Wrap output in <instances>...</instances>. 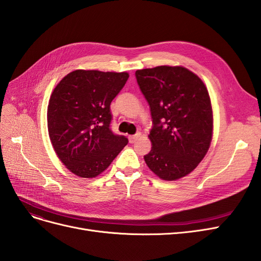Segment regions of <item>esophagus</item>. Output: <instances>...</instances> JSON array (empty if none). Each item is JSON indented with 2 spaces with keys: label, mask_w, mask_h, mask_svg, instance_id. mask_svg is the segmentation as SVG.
I'll use <instances>...</instances> for the list:
<instances>
[{
  "label": "esophagus",
  "mask_w": 261,
  "mask_h": 261,
  "mask_svg": "<svg viewBox=\"0 0 261 261\" xmlns=\"http://www.w3.org/2000/svg\"><path fill=\"white\" fill-rule=\"evenodd\" d=\"M139 137H140V133H137V134H135V135H130V136H128L129 143H130V144L135 143V141H136V140H137Z\"/></svg>",
  "instance_id": "34e87169"
}]
</instances>
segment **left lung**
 Returning a JSON list of instances; mask_svg holds the SVG:
<instances>
[{
  "instance_id": "left-lung-1",
  "label": "left lung",
  "mask_w": 261,
  "mask_h": 261,
  "mask_svg": "<svg viewBox=\"0 0 261 261\" xmlns=\"http://www.w3.org/2000/svg\"><path fill=\"white\" fill-rule=\"evenodd\" d=\"M150 107L152 147L144 159L156 176L175 180L189 174L206 155L212 139L209 93L200 78L181 66L136 70Z\"/></svg>"
}]
</instances>
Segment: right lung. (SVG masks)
Here are the masks:
<instances>
[{
    "instance_id": "right-lung-1",
    "label": "right lung",
    "mask_w": 261,
    "mask_h": 261,
    "mask_svg": "<svg viewBox=\"0 0 261 261\" xmlns=\"http://www.w3.org/2000/svg\"><path fill=\"white\" fill-rule=\"evenodd\" d=\"M128 77L126 72L77 69L54 88L48 106L49 136L55 153L75 175L98 176L127 145V138L110 128V105Z\"/></svg>"
}]
</instances>
